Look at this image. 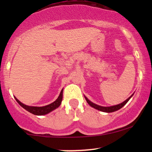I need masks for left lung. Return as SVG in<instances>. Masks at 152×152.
<instances>
[{
	"mask_svg": "<svg viewBox=\"0 0 152 152\" xmlns=\"http://www.w3.org/2000/svg\"><path fill=\"white\" fill-rule=\"evenodd\" d=\"M132 96H133V94H132V95L130 97H129V98L127 99L126 101H124V102H122L121 104H118V105L109 106V107H104V106H101L96 105V104H94V103H92L91 102H90V101L88 100V99H87L86 96H85V99H86V102H88V104H89V105H90L91 106H92V107H94V109H97V110H99V111H104V112L111 113V112H114V111H117V110L120 109H121V108L123 107V106H124L125 104H126V103L129 102V99H131V97H132Z\"/></svg>",
	"mask_w": 152,
	"mask_h": 152,
	"instance_id": "left-lung-1",
	"label": "left lung"
}]
</instances>
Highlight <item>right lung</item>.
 <instances>
[{"label": "right lung", "mask_w": 152, "mask_h": 152, "mask_svg": "<svg viewBox=\"0 0 152 152\" xmlns=\"http://www.w3.org/2000/svg\"><path fill=\"white\" fill-rule=\"evenodd\" d=\"M15 100L16 102L20 104V106H22L23 109H25L26 110H27L28 111L31 113V114H35V115H45L48 114V113L52 111L53 110L56 109V108H58L59 106L61 105L62 102V99H63V89L61 91L60 95L58 97V99L55 101V102L51 103V104H48V105L45 106H42V107H37V106H26L25 104H22L20 101H18V99L15 97Z\"/></svg>", "instance_id": "obj_1"}]
</instances>
